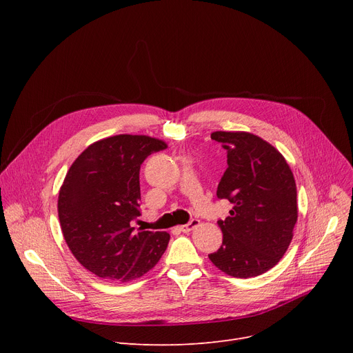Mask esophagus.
Listing matches in <instances>:
<instances>
[{"mask_svg":"<svg viewBox=\"0 0 353 353\" xmlns=\"http://www.w3.org/2000/svg\"><path fill=\"white\" fill-rule=\"evenodd\" d=\"M199 225H200V220H199V219H192L188 225L180 226V230H181L183 233H189V232H192L194 228H197Z\"/></svg>","mask_w":353,"mask_h":353,"instance_id":"34e87169","label":"esophagus"}]
</instances>
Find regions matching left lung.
<instances>
[{
	"label": "left lung",
	"instance_id": "1",
	"mask_svg": "<svg viewBox=\"0 0 353 353\" xmlns=\"http://www.w3.org/2000/svg\"><path fill=\"white\" fill-rule=\"evenodd\" d=\"M212 139L228 152L216 194L233 208L217 221L223 243L209 259L226 274L248 279L277 265L292 242L298 220L294 177L285 157L261 137L214 132Z\"/></svg>",
	"mask_w": 353,
	"mask_h": 353
}]
</instances>
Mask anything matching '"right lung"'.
<instances>
[{"instance_id": "obj_1", "label": "right lung", "mask_w": 353, "mask_h": 353, "mask_svg": "<svg viewBox=\"0 0 353 353\" xmlns=\"http://www.w3.org/2000/svg\"><path fill=\"white\" fill-rule=\"evenodd\" d=\"M167 144L119 134L88 145L65 174L59 219L65 243L91 273L130 282L153 269L169 245L167 232L134 230L140 216V165Z\"/></svg>"}]
</instances>
